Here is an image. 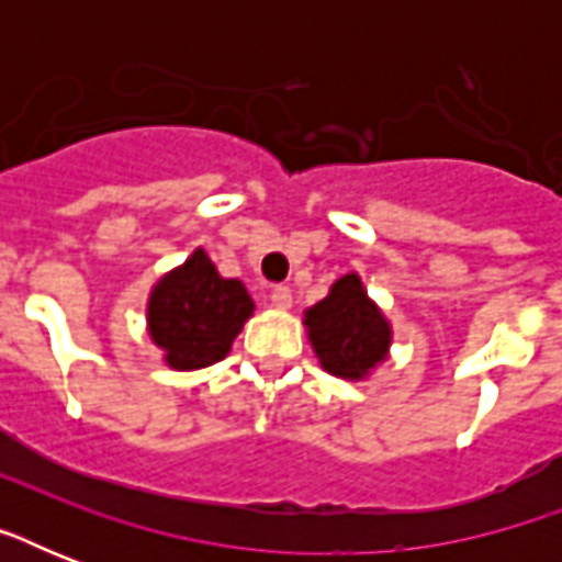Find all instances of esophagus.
I'll return each instance as SVG.
<instances>
[{
    "label": "esophagus",
    "mask_w": 562,
    "mask_h": 562,
    "mask_svg": "<svg viewBox=\"0 0 562 562\" xmlns=\"http://www.w3.org/2000/svg\"><path fill=\"white\" fill-rule=\"evenodd\" d=\"M271 303L277 308H291V289H289V285H273Z\"/></svg>",
    "instance_id": "1"
}]
</instances>
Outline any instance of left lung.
I'll return each mask as SVG.
<instances>
[{"label": "left lung", "mask_w": 562, "mask_h": 562, "mask_svg": "<svg viewBox=\"0 0 562 562\" xmlns=\"http://www.w3.org/2000/svg\"><path fill=\"white\" fill-rule=\"evenodd\" d=\"M306 326L324 370L341 379L368 375L391 347V326L356 273L341 277L329 297L308 308Z\"/></svg>", "instance_id": "1"}]
</instances>
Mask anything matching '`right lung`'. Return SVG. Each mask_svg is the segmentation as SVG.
Here are the masks:
<instances>
[{"mask_svg": "<svg viewBox=\"0 0 562 562\" xmlns=\"http://www.w3.org/2000/svg\"><path fill=\"white\" fill-rule=\"evenodd\" d=\"M254 315V300L238 280H224L203 250L166 273L148 303V333L169 368H210Z\"/></svg>", "mask_w": 562, "mask_h": 562, "instance_id": "1", "label": "right lung"}]
</instances>
